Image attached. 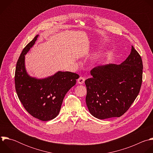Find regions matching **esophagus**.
<instances>
[{"instance_id": "34e87169", "label": "esophagus", "mask_w": 153, "mask_h": 153, "mask_svg": "<svg viewBox=\"0 0 153 153\" xmlns=\"http://www.w3.org/2000/svg\"><path fill=\"white\" fill-rule=\"evenodd\" d=\"M84 81H85L84 78L82 77V76H80L78 79V83L79 84H82L84 82Z\"/></svg>"}]
</instances>
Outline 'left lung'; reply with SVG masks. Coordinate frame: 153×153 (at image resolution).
Returning <instances> with one entry per match:
<instances>
[{
  "mask_svg": "<svg viewBox=\"0 0 153 153\" xmlns=\"http://www.w3.org/2000/svg\"><path fill=\"white\" fill-rule=\"evenodd\" d=\"M142 73V58L133 46L130 54L121 64L94 68L90 71L92 78L85 81L90 113L100 119L123 115L139 93Z\"/></svg>",
  "mask_w": 153,
  "mask_h": 153,
  "instance_id": "obj_1",
  "label": "left lung"
}]
</instances>
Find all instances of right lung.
Instances as JSON below:
<instances>
[{
  "instance_id": "obj_1",
  "label": "right lung",
  "mask_w": 153,
  "mask_h": 153,
  "mask_svg": "<svg viewBox=\"0 0 153 153\" xmlns=\"http://www.w3.org/2000/svg\"><path fill=\"white\" fill-rule=\"evenodd\" d=\"M39 35L23 49L16 64L15 88L25 110L40 120L53 119L58 114L68 91L79 76L71 72H58L45 79L29 76L25 68V55L35 43Z\"/></svg>"
}]
</instances>
